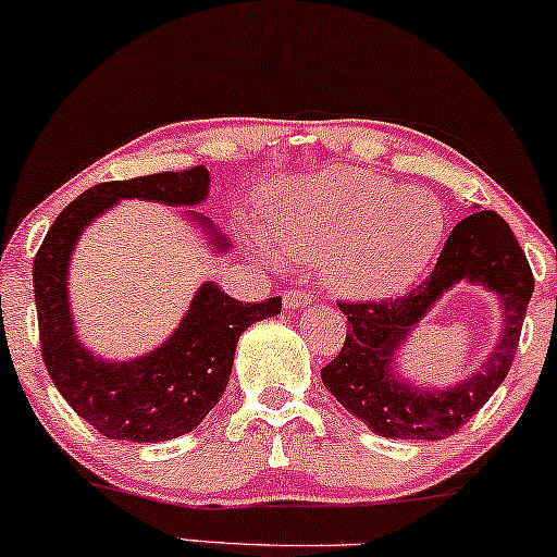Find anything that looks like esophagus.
<instances>
[{
	"mask_svg": "<svg viewBox=\"0 0 557 557\" xmlns=\"http://www.w3.org/2000/svg\"><path fill=\"white\" fill-rule=\"evenodd\" d=\"M311 290H287L285 295H283V300H285V308H302V306H308V302H311Z\"/></svg>",
	"mask_w": 557,
	"mask_h": 557,
	"instance_id": "34e87169",
	"label": "esophagus"
}]
</instances>
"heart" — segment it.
<instances>
[{"mask_svg": "<svg viewBox=\"0 0 557 557\" xmlns=\"http://www.w3.org/2000/svg\"><path fill=\"white\" fill-rule=\"evenodd\" d=\"M267 231L283 255L321 262L334 290L380 298L426 272L445 238V210L426 189L344 166L270 200Z\"/></svg>", "mask_w": 557, "mask_h": 557, "instance_id": "heart-1", "label": "heart"}]
</instances>
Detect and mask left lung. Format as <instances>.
<instances>
[{
  "label": "left lung",
  "instance_id": "left-lung-1",
  "mask_svg": "<svg viewBox=\"0 0 557 557\" xmlns=\"http://www.w3.org/2000/svg\"><path fill=\"white\" fill-rule=\"evenodd\" d=\"M460 278L483 282L505 300V336L483 373L457 389L417 392L392 375L389 360L413 322ZM534 277L509 223L494 210L462 218L442 246L434 270L411 293L383 300H339L347 339L321 370L334 398L372 432L391 440H445L475 417L504 383L519 347V334Z\"/></svg>",
  "mask_w": 557,
  "mask_h": 557
}]
</instances>
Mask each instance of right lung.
Returning <instances> with one entry per match:
<instances>
[{"instance_id": "obj_1", "label": "right lung", "mask_w": 557, "mask_h": 557, "mask_svg": "<svg viewBox=\"0 0 557 557\" xmlns=\"http://www.w3.org/2000/svg\"><path fill=\"white\" fill-rule=\"evenodd\" d=\"M208 182L206 166L100 182L61 210L33 259L35 311L48 375L66 404L110 440L164 442L193 432L226 391L238 336L283 308L280 295L244 302L208 283L195 295L177 334L133 362L97 360L74 336L66 267L82 228L121 197L195 206L206 200Z\"/></svg>"}]
</instances>
